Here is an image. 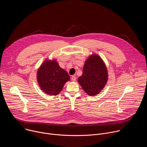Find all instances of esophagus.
<instances>
[{
    "label": "esophagus",
    "instance_id": "obj_1",
    "mask_svg": "<svg viewBox=\"0 0 147 147\" xmlns=\"http://www.w3.org/2000/svg\"><path fill=\"white\" fill-rule=\"evenodd\" d=\"M76 79H77V77H76V76H73L71 77V80H72L73 81H75L76 80Z\"/></svg>",
    "mask_w": 147,
    "mask_h": 147
}]
</instances>
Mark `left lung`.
<instances>
[{
	"mask_svg": "<svg viewBox=\"0 0 147 147\" xmlns=\"http://www.w3.org/2000/svg\"><path fill=\"white\" fill-rule=\"evenodd\" d=\"M108 80V70L103 60L96 54L88 57L82 74L78 78L79 84L88 95L95 96L103 89Z\"/></svg>",
	"mask_w": 147,
	"mask_h": 147,
	"instance_id": "obj_1",
	"label": "left lung"
}]
</instances>
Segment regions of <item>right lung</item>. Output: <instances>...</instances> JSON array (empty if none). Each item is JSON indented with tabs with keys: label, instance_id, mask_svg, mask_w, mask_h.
<instances>
[{
	"label": "right lung",
	"instance_id": "obj_1",
	"mask_svg": "<svg viewBox=\"0 0 147 147\" xmlns=\"http://www.w3.org/2000/svg\"><path fill=\"white\" fill-rule=\"evenodd\" d=\"M36 79L40 88L46 94L57 95L70 77L66 70L59 66L56 59H47L38 68Z\"/></svg>",
	"mask_w": 147,
	"mask_h": 147
}]
</instances>
